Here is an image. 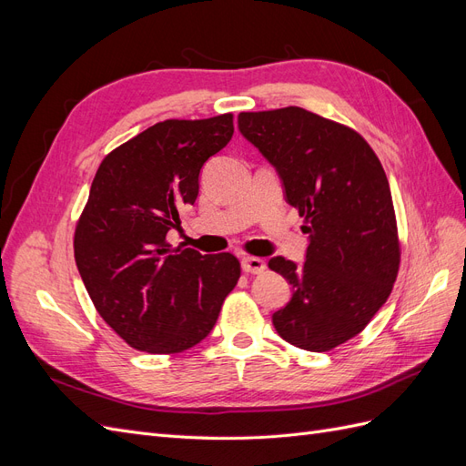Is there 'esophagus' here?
Segmentation results:
<instances>
[{
  "mask_svg": "<svg viewBox=\"0 0 466 466\" xmlns=\"http://www.w3.org/2000/svg\"><path fill=\"white\" fill-rule=\"evenodd\" d=\"M241 268L247 274H260L266 270V262L257 257H243L241 258Z\"/></svg>",
  "mask_w": 466,
  "mask_h": 466,
  "instance_id": "1",
  "label": "esophagus"
}]
</instances>
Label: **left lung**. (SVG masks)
<instances>
[{
  "label": "left lung",
  "mask_w": 466,
  "mask_h": 466,
  "mask_svg": "<svg viewBox=\"0 0 466 466\" xmlns=\"http://www.w3.org/2000/svg\"><path fill=\"white\" fill-rule=\"evenodd\" d=\"M237 122L307 223L305 262H268L293 291L272 315L274 327L293 346L329 351L368 327L399 274L397 219L383 165L358 132L299 106L241 112Z\"/></svg>",
  "instance_id": "left-lung-1"
}]
</instances>
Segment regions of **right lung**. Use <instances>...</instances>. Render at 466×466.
Returning a JSON list of instances; mask_svg holds the SVG:
<instances>
[{"mask_svg":"<svg viewBox=\"0 0 466 466\" xmlns=\"http://www.w3.org/2000/svg\"><path fill=\"white\" fill-rule=\"evenodd\" d=\"M231 136L233 115L157 122L110 151L93 178L76 264L98 315L136 350L177 354L202 342L241 276L229 252L167 243L178 209L196 202L204 163Z\"/></svg>","mask_w":466,"mask_h":466,"instance_id":"right-lung-1","label":"right lung"}]
</instances>
